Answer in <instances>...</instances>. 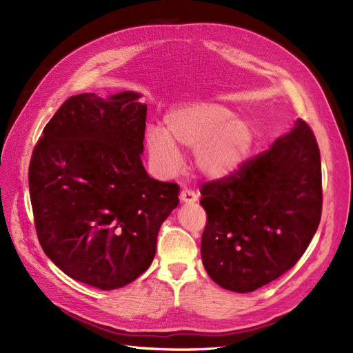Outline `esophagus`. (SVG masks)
Masks as SVG:
<instances>
[{
	"label": "esophagus",
	"mask_w": 353,
	"mask_h": 353,
	"mask_svg": "<svg viewBox=\"0 0 353 353\" xmlns=\"http://www.w3.org/2000/svg\"><path fill=\"white\" fill-rule=\"evenodd\" d=\"M196 199H198V195L190 189H183L180 192V201L181 202L192 203V202H196Z\"/></svg>",
	"instance_id": "1"
}]
</instances>
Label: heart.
<instances>
[{
    "label": "heart",
    "mask_w": 353,
    "mask_h": 353,
    "mask_svg": "<svg viewBox=\"0 0 353 353\" xmlns=\"http://www.w3.org/2000/svg\"><path fill=\"white\" fill-rule=\"evenodd\" d=\"M254 139L249 123L236 119L229 108L210 102L176 108L167 116L165 128L146 130L150 161L157 173L167 177L177 174L183 165L176 141L195 151L196 167L203 176L225 179L246 161Z\"/></svg>",
    "instance_id": "obj_1"
}]
</instances>
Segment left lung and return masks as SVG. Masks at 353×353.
<instances>
[{
    "label": "left lung",
    "instance_id": "1",
    "mask_svg": "<svg viewBox=\"0 0 353 353\" xmlns=\"http://www.w3.org/2000/svg\"><path fill=\"white\" fill-rule=\"evenodd\" d=\"M202 263L221 288L246 293L279 279L311 243L323 210L321 158L308 123L225 179L201 189Z\"/></svg>",
    "mask_w": 353,
    "mask_h": 353
}]
</instances>
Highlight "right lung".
I'll list each match as a JSON object with an SVG mask.
<instances>
[{
	"label": "right lung",
	"mask_w": 353,
	"mask_h": 353,
	"mask_svg": "<svg viewBox=\"0 0 353 353\" xmlns=\"http://www.w3.org/2000/svg\"><path fill=\"white\" fill-rule=\"evenodd\" d=\"M123 92L70 97L43 128L29 164L33 221L43 252L67 276L101 290L151 265L179 185L142 165L146 105Z\"/></svg>",
	"instance_id": "right-lung-1"
}]
</instances>
